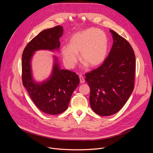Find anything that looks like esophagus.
Instances as JSON below:
<instances>
[{
    "mask_svg": "<svg viewBox=\"0 0 153 153\" xmlns=\"http://www.w3.org/2000/svg\"><path fill=\"white\" fill-rule=\"evenodd\" d=\"M79 80H80V83L81 84H83L85 82V79H84V78L82 76V75H79Z\"/></svg>",
    "mask_w": 153,
    "mask_h": 153,
    "instance_id": "obj_1",
    "label": "esophagus"
}]
</instances>
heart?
Returning <instances> with one entry per match:
<instances>
[{"label":"heart","mask_w":153,"mask_h":153,"mask_svg":"<svg viewBox=\"0 0 153 153\" xmlns=\"http://www.w3.org/2000/svg\"><path fill=\"white\" fill-rule=\"evenodd\" d=\"M108 49V39L102 30L89 28L75 33L69 45L61 48L63 60L68 68L72 69L76 64L79 54L80 61L84 66L95 68L105 61Z\"/></svg>","instance_id":"obj_1"}]
</instances>
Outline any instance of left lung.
<instances>
[{
	"instance_id": "1",
	"label": "left lung",
	"mask_w": 153,
	"mask_h": 153,
	"mask_svg": "<svg viewBox=\"0 0 153 153\" xmlns=\"http://www.w3.org/2000/svg\"><path fill=\"white\" fill-rule=\"evenodd\" d=\"M112 48L102 65L85 74L92 110L102 116L118 112L134 88L135 56L130 44L114 30Z\"/></svg>"
}]
</instances>
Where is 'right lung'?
Returning a JSON list of instances; mask_svg holds the SVG:
<instances>
[{"instance_id": "right-lung-1", "label": "right lung", "mask_w": 153, "mask_h": 153, "mask_svg": "<svg viewBox=\"0 0 153 153\" xmlns=\"http://www.w3.org/2000/svg\"><path fill=\"white\" fill-rule=\"evenodd\" d=\"M62 26L44 30L30 41L22 54V81L32 100L42 112L56 115L66 111L72 94L79 84L78 75L69 70L62 69L58 59L54 56V64L50 77L42 82L36 81L32 75V60L36 51H58Z\"/></svg>"}]
</instances>
